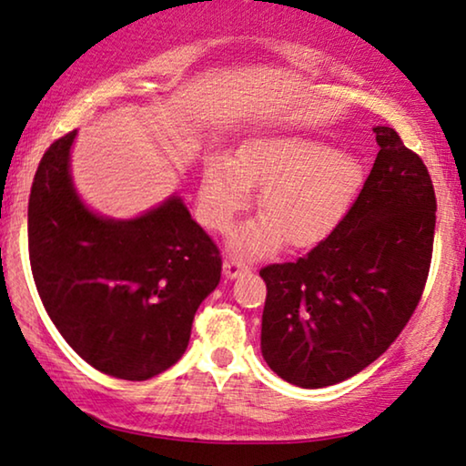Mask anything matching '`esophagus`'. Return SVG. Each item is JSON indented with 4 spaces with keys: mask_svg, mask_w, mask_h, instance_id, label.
I'll return each mask as SVG.
<instances>
[{
    "mask_svg": "<svg viewBox=\"0 0 466 466\" xmlns=\"http://www.w3.org/2000/svg\"><path fill=\"white\" fill-rule=\"evenodd\" d=\"M223 270H225L227 279H238L243 273H248V264L239 260V258H227Z\"/></svg>",
    "mask_w": 466,
    "mask_h": 466,
    "instance_id": "esophagus-1",
    "label": "esophagus"
}]
</instances>
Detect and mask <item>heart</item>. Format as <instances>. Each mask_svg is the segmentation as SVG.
<instances>
[{
	"mask_svg": "<svg viewBox=\"0 0 466 466\" xmlns=\"http://www.w3.org/2000/svg\"><path fill=\"white\" fill-rule=\"evenodd\" d=\"M362 181L356 156L335 152L327 141L298 133L262 135L239 149L238 160L214 154L199 183V217L227 231L262 187L264 217L243 225L233 238L241 252L264 254L281 239L306 246L329 231Z\"/></svg>",
	"mask_w": 466,
	"mask_h": 466,
	"instance_id": "1",
	"label": "heart"
}]
</instances>
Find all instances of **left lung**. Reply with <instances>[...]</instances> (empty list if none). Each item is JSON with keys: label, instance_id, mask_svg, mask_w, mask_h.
Listing matches in <instances>:
<instances>
[{"label": "left lung", "instance_id": "left-lung-1", "mask_svg": "<svg viewBox=\"0 0 466 466\" xmlns=\"http://www.w3.org/2000/svg\"><path fill=\"white\" fill-rule=\"evenodd\" d=\"M352 208L296 262L268 264L260 350L306 390L360 373L410 320L425 289L435 233L427 167L390 127Z\"/></svg>", "mask_w": 466, "mask_h": 466}]
</instances>
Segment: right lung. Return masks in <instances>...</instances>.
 Returning a JSON list of instances; mask_svg holds the SVG:
<instances>
[{"mask_svg": "<svg viewBox=\"0 0 466 466\" xmlns=\"http://www.w3.org/2000/svg\"><path fill=\"white\" fill-rule=\"evenodd\" d=\"M76 131L39 162L28 198V256L39 298L75 352L102 373L146 381L185 354L196 310L220 281L218 248L178 196L108 218L70 175Z\"/></svg>", "mask_w": 466, "mask_h": 466, "instance_id": "add662e5", "label": "right lung"}]
</instances>
